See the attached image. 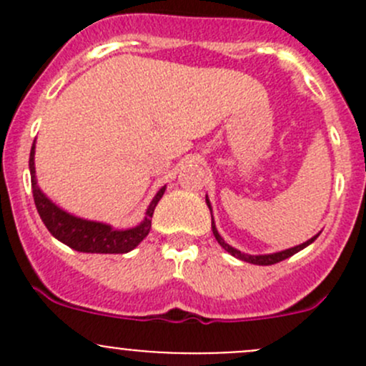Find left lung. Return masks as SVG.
Segmentation results:
<instances>
[{"label": "left lung", "mask_w": 366, "mask_h": 366, "mask_svg": "<svg viewBox=\"0 0 366 366\" xmlns=\"http://www.w3.org/2000/svg\"><path fill=\"white\" fill-rule=\"evenodd\" d=\"M207 205H209V209H210V202H209V200H207ZM212 234H214V237H216V241L219 242L221 248L227 249L228 253L234 254V257H235V258H239V260L249 262V264H254V265H272V264H278V262H282V260H285V258L292 257L294 253L301 252L302 248H306V246H308V244H312V242L315 241L317 237H319V234H317L315 237L308 239V241L302 242V244L294 246V248H289V249H283V252H278V253H271V254H246V253H241V252H239V249L232 248L230 244H227V242L223 241V237H221V235L217 234L216 224H214V219H212Z\"/></svg>", "instance_id": "obj_1"}]
</instances>
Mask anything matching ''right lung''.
<instances>
[{
	"instance_id": "1",
	"label": "right lung",
	"mask_w": 366,
	"mask_h": 366,
	"mask_svg": "<svg viewBox=\"0 0 366 366\" xmlns=\"http://www.w3.org/2000/svg\"><path fill=\"white\" fill-rule=\"evenodd\" d=\"M29 173H31L33 200H35L40 219L44 221L47 230L69 248L83 253H127L134 249L149 235L150 227H152L154 209L166 189V187H161L157 191L147 209L145 219L138 227L127 228V230H114L106 223L81 219V217L65 212L40 191L35 177V143L29 152Z\"/></svg>"
}]
</instances>
